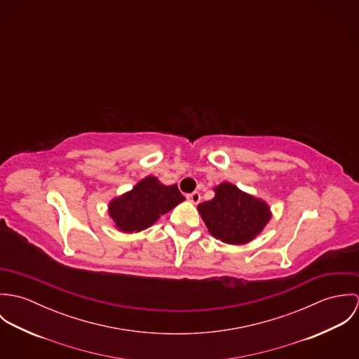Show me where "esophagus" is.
Masks as SVG:
<instances>
[{
	"mask_svg": "<svg viewBox=\"0 0 359 359\" xmlns=\"http://www.w3.org/2000/svg\"><path fill=\"white\" fill-rule=\"evenodd\" d=\"M187 199L194 203V205H198L201 202V194L199 192H192L189 195H187Z\"/></svg>",
	"mask_w": 359,
	"mask_h": 359,
	"instance_id": "obj_1",
	"label": "esophagus"
}]
</instances>
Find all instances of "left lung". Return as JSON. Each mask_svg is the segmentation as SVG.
<instances>
[{
  "label": "left lung",
  "instance_id": "obj_1",
  "mask_svg": "<svg viewBox=\"0 0 359 359\" xmlns=\"http://www.w3.org/2000/svg\"><path fill=\"white\" fill-rule=\"evenodd\" d=\"M214 198L198 210L211 236L228 245H246L262 232L272 217L262 199L241 191L231 182L214 188Z\"/></svg>",
  "mask_w": 359,
  "mask_h": 359
}]
</instances>
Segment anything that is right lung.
Returning a JSON list of instances; mask_svg holds the SVG:
<instances>
[{"mask_svg": "<svg viewBox=\"0 0 359 359\" xmlns=\"http://www.w3.org/2000/svg\"><path fill=\"white\" fill-rule=\"evenodd\" d=\"M185 198L177 185H164L156 177L141 180L131 191L111 199L107 205L114 226L124 233L141 232Z\"/></svg>", "mask_w": 359, "mask_h": 359, "instance_id": "obj_1", "label": "right lung"}]
</instances>
